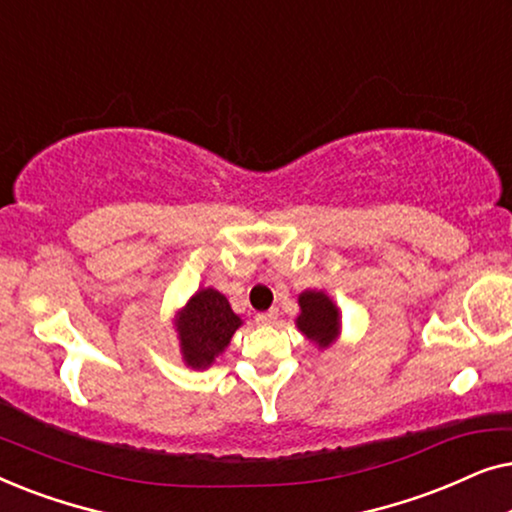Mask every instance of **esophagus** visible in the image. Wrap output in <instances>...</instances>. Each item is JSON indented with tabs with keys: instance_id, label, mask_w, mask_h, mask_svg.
I'll use <instances>...</instances> for the list:
<instances>
[{
	"instance_id": "34e87169",
	"label": "esophagus",
	"mask_w": 512,
	"mask_h": 512,
	"mask_svg": "<svg viewBox=\"0 0 512 512\" xmlns=\"http://www.w3.org/2000/svg\"><path fill=\"white\" fill-rule=\"evenodd\" d=\"M277 317H279L277 310H268V312H258L256 314V321H258V324L268 326V324H275Z\"/></svg>"
}]
</instances>
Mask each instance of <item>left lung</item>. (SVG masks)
Listing matches in <instances>:
<instances>
[{
	"mask_svg": "<svg viewBox=\"0 0 512 512\" xmlns=\"http://www.w3.org/2000/svg\"><path fill=\"white\" fill-rule=\"evenodd\" d=\"M298 331L310 338L319 349L331 347L340 335V312L324 291H303L298 298Z\"/></svg>",
	"mask_w": 512,
	"mask_h": 512,
	"instance_id": "8db88e82",
	"label": "left lung"
}]
</instances>
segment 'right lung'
<instances>
[{"label":"right lung","instance_id":"add662e5","mask_svg":"<svg viewBox=\"0 0 512 512\" xmlns=\"http://www.w3.org/2000/svg\"><path fill=\"white\" fill-rule=\"evenodd\" d=\"M242 319L230 310L228 298L216 289H200L177 314L181 356L195 370L212 366L230 345Z\"/></svg>","mask_w":512,"mask_h":512}]
</instances>
